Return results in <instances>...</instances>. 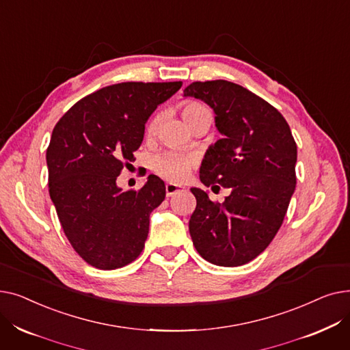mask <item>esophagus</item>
I'll use <instances>...</instances> for the list:
<instances>
[{
	"mask_svg": "<svg viewBox=\"0 0 350 350\" xmlns=\"http://www.w3.org/2000/svg\"><path fill=\"white\" fill-rule=\"evenodd\" d=\"M181 189H183L181 186L173 185V183H167V185H165V196H167V197H172V196L177 194Z\"/></svg>",
	"mask_w": 350,
	"mask_h": 350,
	"instance_id": "esophagus-1",
	"label": "esophagus"
}]
</instances>
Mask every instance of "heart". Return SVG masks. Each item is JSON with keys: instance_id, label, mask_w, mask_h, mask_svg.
<instances>
[{"instance_id": "obj_1", "label": "heart", "mask_w": 350, "mask_h": 350, "mask_svg": "<svg viewBox=\"0 0 350 350\" xmlns=\"http://www.w3.org/2000/svg\"><path fill=\"white\" fill-rule=\"evenodd\" d=\"M181 116L190 127L198 118L203 115L210 113L208 109L200 103L198 100H186L180 106ZM159 126V115L154 113L146 123V135L153 136L157 131ZM150 165L154 173H157L160 177L173 181V183H181L185 181L194 165V159L190 154L176 152V150H163L157 154H154L150 160Z\"/></svg>"}]
</instances>
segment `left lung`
<instances>
[{
  "instance_id": "8db88e82",
  "label": "left lung",
  "mask_w": 350,
  "mask_h": 350,
  "mask_svg": "<svg viewBox=\"0 0 350 350\" xmlns=\"http://www.w3.org/2000/svg\"><path fill=\"white\" fill-rule=\"evenodd\" d=\"M210 105L223 135L207 150L200 180L226 187L224 203L191 189L197 206L189 228L198 254L221 267L256 258L282 226L297 186V143L284 116L251 90L223 79L193 82L185 89Z\"/></svg>"
}]
</instances>
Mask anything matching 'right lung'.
I'll return each instance as SVG.
<instances>
[{"instance_id":"right-lung-1","label":"right lung","mask_w":350,"mask_h":350,"mask_svg":"<svg viewBox=\"0 0 350 350\" xmlns=\"http://www.w3.org/2000/svg\"><path fill=\"white\" fill-rule=\"evenodd\" d=\"M181 82H123L73 105L55 124L46 149L48 186L70 245L89 265L116 269L144 248L150 213L165 197L149 176L139 190L123 191L116 178L135 160L144 124Z\"/></svg>"}]
</instances>
